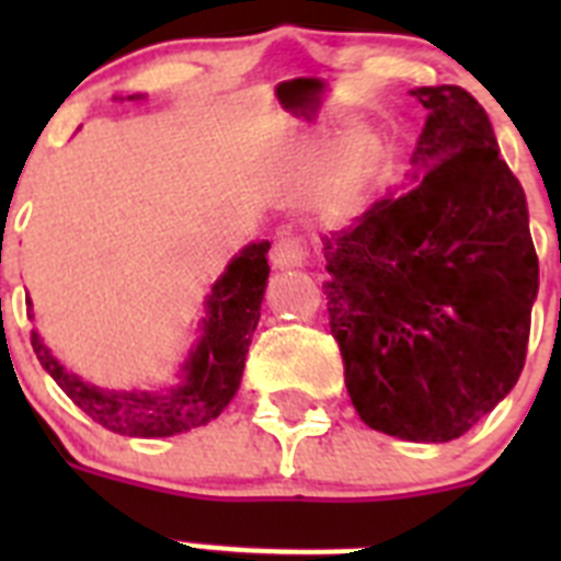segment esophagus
<instances>
[{"instance_id": "1", "label": "esophagus", "mask_w": 561, "mask_h": 561, "mask_svg": "<svg viewBox=\"0 0 561 561\" xmlns=\"http://www.w3.org/2000/svg\"><path fill=\"white\" fill-rule=\"evenodd\" d=\"M306 261V247L297 236H280L272 247V264L277 270H289V266H300Z\"/></svg>"}]
</instances>
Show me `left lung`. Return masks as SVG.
I'll list each match as a JSON object with an SVG mask.
<instances>
[{
  "instance_id": "8db88e82",
  "label": "left lung",
  "mask_w": 561,
  "mask_h": 561,
  "mask_svg": "<svg viewBox=\"0 0 561 561\" xmlns=\"http://www.w3.org/2000/svg\"><path fill=\"white\" fill-rule=\"evenodd\" d=\"M427 108L413 185L325 238L329 325L370 430L444 444L517 385L539 261L519 180L485 108L460 87H419Z\"/></svg>"
}]
</instances>
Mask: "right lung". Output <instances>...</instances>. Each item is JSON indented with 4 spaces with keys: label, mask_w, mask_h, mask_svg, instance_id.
Returning <instances> with one entry per match:
<instances>
[{
    "label": "right lung",
    "mask_w": 561,
    "mask_h": 561,
    "mask_svg": "<svg viewBox=\"0 0 561 561\" xmlns=\"http://www.w3.org/2000/svg\"><path fill=\"white\" fill-rule=\"evenodd\" d=\"M266 252L270 241H257L244 247L227 264L225 275L213 284V291L207 295L202 336L182 365V381L162 393L108 390L83 381L49 354L38 331L30 336L33 351L42 368L58 381V388L89 419L112 433L128 438H168V435L205 427L207 421L219 419L241 385L247 351L261 317V300L270 277Z\"/></svg>",
    "instance_id": "obj_1"
}]
</instances>
